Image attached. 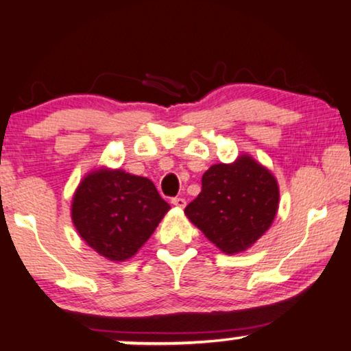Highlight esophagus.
Returning <instances> with one entry per match:
<instances>
[{"mask_svg": "<svg viewBox=\"0 0 351 351\" xmlns=\"http://www.w3.org/2000/svg\"><path fill=\"white\" fill-rule=\"evenodd\" d=\"M171 204L175 207H178V208H184L186 207V199H183V197H175V199H171Z\"/></svg>", "mask_w": 351, "mask_h": 351, "instance_id": "34e87169", "label": "esophagus"}]
</instances>
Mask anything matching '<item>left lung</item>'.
I'll list each match as a JSON object with an SVG mask.
<instances>
[{
    "label": "left lung",
    "instance_id": "obj_1",
    "mask_svg": "<svg viewBox=\"0 0 351 351\" xmlns=\"http://www.w3.org/2000/svg\"><path fill=\"white\" fill-rule=\"evenodd\" d=\"M278 184L250 155L217 163L202 175V191L184 214L220 251H246L267 232L277 215Z\"/></svg>",
    "mask_w": 351,
    "mask_h": 351
}]
</instances>
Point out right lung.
Wrapping results in <instances>:
<instances>
[{"mask_svg":"<svg viewBox=\"0 0 351 351\" xmlns=\"http://www.w3.org/2000/svg\"><path fill=\"white\" fill-rule=\"evenodd\" d=\"M168 210L150 180L101 167L79 183L71 219L92 250L121 263L144 246Z\"/></svg>","mask_w":351,"mask_h":351,"instance_id":"right-lung-1","label":"right lung"}]
</instances>
